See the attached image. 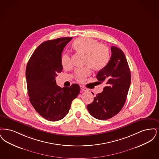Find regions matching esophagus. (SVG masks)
Returning <instances> with one entry per match:
<instances>
[{
    "label": "esophagus",
    "instance_id": "esophagus-1",
    "mask_svg": "<svg viewBox=\"0 0 159 159\" xmlns=\"http://www.w3.org/2000/svg\"><path fill=\"white\" fill-rule=\"evenodd\" d=\"M81 90L82 91H88V89L85 88L84 87H83V86H81Z\"/></svg>",
    "mask_w": 159,
    "mask_h": 159
}]
</instances>
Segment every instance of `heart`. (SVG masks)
I'll return each instance as SVG.
<instances>
[{
    "instance_id": "obj_1",
    "label": "heart",
    "mask_w": 159,
    "mask_h": 159,
    "mask_svg": "<svg viewBox=\"0 0 159 159\" xmlns=\"http://www.w3.org/2000/svg\"><path fill=\"white\" fill-rule=\"evenodd\" d=\"M72 47L76 52L85 55L84 64L90 66L95 70L103 69L107 65L110 59V53L108 48L96 40L91 38H79L72 43ZM61 63L63 68H69L71 65L69 53H64L61 57ZM89 67L76 69V79L83 82L87 76L90 75Z\"/></svg>"
}]
</instances>
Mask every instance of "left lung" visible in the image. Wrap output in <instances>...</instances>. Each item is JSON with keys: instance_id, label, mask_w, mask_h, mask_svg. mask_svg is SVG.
I'll list each match as a JSON object with an SVG mask.
<instances>
[{"instance_id": "1", "label": "left lung", "mask_w": 159, "mask_h": 159, "mask_svg": "<svg viewBox=\"0 0 159 159\" xmlns=\"http://www.w3.org/2000/svg\"><path fill=\"white\" fill-rule=\"evenodd\" d=\"M111 52L109 62L96 76L98 83L104 82L106 87L87 107L92 116L102 120L113 117L121 111L131 80L130 69L123 51L111 46Z\"/></svg>"}]
</instances>
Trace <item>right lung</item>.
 I'll list each match as a JSON object with an SVG mask.
<instances>
[{
	"mask_svg": "<svg viewBox=\"0 0 159 159\" xmlns=\"http://www.w3.org/2000/svg\"><path fill=\"white\" fill-rule=\"evenodd\" d=\"M72 39L63 37L43 42L35 50L27 65L30 101L37 113L49 121L65 117L72 100L80 92V87L76 84L62 89L56 82V76L63 69L62 52Z\"/></svg>",
	"mask_w": 159,
	"mask_h": 159,
	"instance_id": "obj_1",
	"label": "right lung"
}]
</instances>
